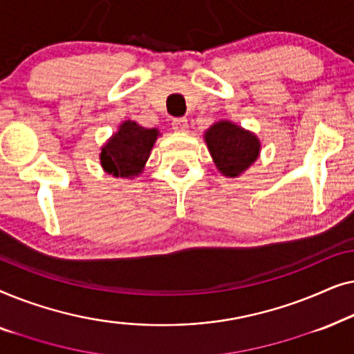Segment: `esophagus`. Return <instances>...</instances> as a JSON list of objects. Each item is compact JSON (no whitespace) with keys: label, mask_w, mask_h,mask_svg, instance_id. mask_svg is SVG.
Segmentation results:
<instances>
[{"label":"esophagus","mask_w":354,"mask_h":354,"mask_svg":"<svg viewBox=\"0 0 354 354\" xmlns=\"http://www.w3.org/2000/svg\"><path fill=\"white\" fill-rule=\"evenodd\" d=\"M172 129L176 132H187L188 129V120L185 118H178L172 120Z\"/></svg>","instance_id":"1"}]
</instances>
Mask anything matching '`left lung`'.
Here are the masks:
<instances>
[{
	"label": "left lung",
	"instance_id": "left-lung-1",
	"mask_svg": "<svg viewBox=\"0 0 354 354\" xmlns=\"http://www.w3.org/2000/svg\"><path fill=\"white\" fill-rule=\"evenodd\" d=\"M216 167L225 177H239L259 156L261 142L254 133L229 120H219L205 133Z\"/></svg>",
	"mask_w": 354,
	"mask_h": 354
}]
</instances>
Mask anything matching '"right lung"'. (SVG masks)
Wrapping results in <instances>:
<instances>
[{"label": "right lung", "mask_w": 354, "mask_h": 354, "mask_svg": "<svg viewBox=\"0 0 354 354\" xmlns=\"http://www.w3.org/2000/svg\"><path fill=\"white\" fill-rule=\"evenodd\" d=\"M158 135V129H145L133 120H124L101 148V166L114 177H137L148 161Z\"/></svg>", "instance_id": "1"}]
</instances>
